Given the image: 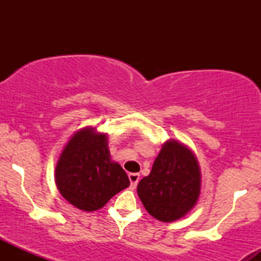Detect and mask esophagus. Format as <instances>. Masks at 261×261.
Returning <instances> with one entry per match:
<instances>
[{
  "label": "esophagus",
  "instance_id": "1",
  "mask_svg": "<svg viewBox=\"0 0 261 261\" xmlns=\"http://www.w3.org/2000/svg\"><path fill=\"white\" fill-rule=\"evenodd\" d=\"M128 179H130L131 187L136 188L137 182L140 180V174L139 173H130V174H128Z\"/></svg>",
  "mask_w": 261,
  "mask_h": 261
}]
</instances>
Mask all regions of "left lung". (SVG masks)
Masks as SVG:
<instances>
[{
	"instance_id": "8db88e82",
	"label": "left lung",
	"mask_w": 261,
	"mask_h": 261,
	"mask_svg": "<svg viewBox=\"0 0 261 261\" xmlns=\"http://www.w3.org/2000/svg\"><path fill=\"white\" fill-rule=\"evenodd\" d=\"M201 172L196 155L180 141L169 139L153 162L151 173L137 185L145 208L161 222L180 220L196 205Z\"/></svg>"
}]
</instances>
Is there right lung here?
Returning <instances> with one entry per match:
<instances>
[{
    "mask_svg": "<svg viewBox=\"0 0 261 261\" xmlns=\"http://www.w3.org/2000/svg\"><path fill=\"white\" fill-rule=\"evenodd\" d=\"M55 182L65 200L86 212L101 208L130 185L125 170L112 161L108 134L92 126L76 131L62 148Z\"/></svg>",
    "mask_w": 261,
    "mask_h": 261,
    "instance_id": "1",
    "label": "right lung"
}]
</instances>
